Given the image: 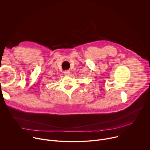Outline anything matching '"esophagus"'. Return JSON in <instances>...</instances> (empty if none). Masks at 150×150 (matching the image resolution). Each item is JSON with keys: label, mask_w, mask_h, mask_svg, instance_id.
<instances>
[{"label": "esophagus", "mask_w": 150, "mask_h": 150, "mask_svg": "<svg viewBox=\"0 0 150 150\" xmlns=\"http://www.w3.org/2000/svg\"><path fill=\"white\" fill-rule=\"evenodd\" d=\"M63 74H65V75L68 76V75H69L70 74V71H65L63 72Z\"/></svg>", "instance_id": "1"}]
</instances>
